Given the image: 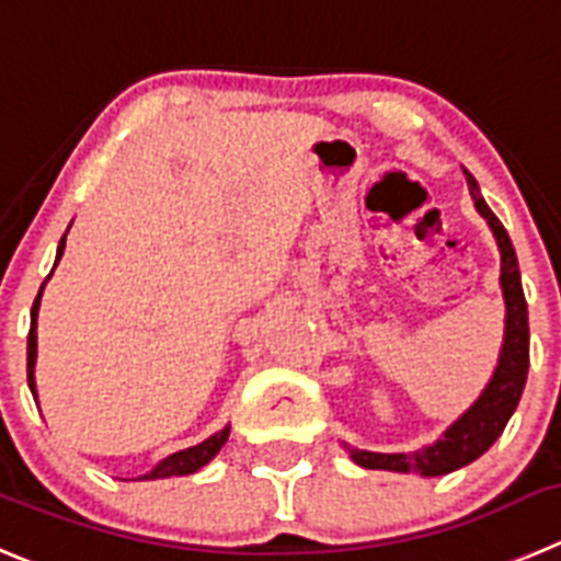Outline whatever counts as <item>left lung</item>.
<instances>
[{
	"mask_svg": "<svg viewBox=\"0 0 561 561\" xmlns=\"http://www.w3.org/2000/svg\"><path fill=\"white\" fill-rule=\"evenodd\" d=\"M465 180H468L470 196H473L476 209L486 221V227L493 229L495 243L501 251V290H504V345H501L499 365H495L493 379L486 381L479 399L473 401L468 412H462L459 421L443 432V437L432 446L421 448L412 454H376V451H359V448H348L352 459L359 468L368 470H392V473H421V476H446L451 470L465 468L473 459H479L486 448L493 446L501 437L504 426L510 423L512 412L517 410V401L523 396L528 376V307L526 296H523L520 285V268H517L515 245H512L510 234H506L504 224L495 218V213L486 207L481 198L479 182L473 180L468 169Z\"/></svg>",
	"mask_w": 561,
	"mask_h": 561,
	"instance_id": "8db88e82",
	"label": "left lung"
}]
</instances>
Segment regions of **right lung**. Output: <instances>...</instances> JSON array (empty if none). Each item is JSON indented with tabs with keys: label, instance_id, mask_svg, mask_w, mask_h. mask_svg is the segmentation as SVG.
<instances>
[{
	"label": "right lung",
	"instance_id": "add662e5",
	"mask_svg": "<svg viewBox=\"0 0 561 561\" xmlns=\"http://www.w3.org/2000/svg\"><path fill=\"white\" fill-rule=\"evenodd\" d=\"M62 249H66V234H62L60 245H57V260L55 265L60 263L62 256ZM51 276V274H49ZM46 276V279H49ZM41 293H44V285H41L38 296H35V305H33V316H30V337H27V381H30V390H33L35 396V357H38V307H41ZM229 437V426L221 428V432H216L213 437H207L204 443H198V446L193 448H185V451H176L171 454V457L162 459L160 465H157L151 473L140 476V481H154V479H171V476H187V473H196V470H202L204 465L209 462V459L216 457L218 451L224 448V443H227Z\"/></svg>",
	"mask_w": 561,
	"mask_h": 561
}]
</instances>
